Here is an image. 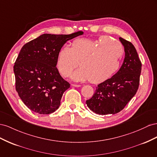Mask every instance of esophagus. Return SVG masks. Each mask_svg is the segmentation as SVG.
I'll use <instances>...</instances> for the list:
<instances>
[{"label": "esophagus", "instance_id": "obj_1", "mask_svg": "<svg viewBox=\"0 0 157 157\" xmlns=\"http://www.w3.org/2000/svg\"><path fill=\"white\" fill-rule=\"evenodd\" d=\"M71 86L72 87H80L81 86V85H78V84H71Z\"/></svg>", "mask_w": 157, "mask_h": 157}]
</instances>
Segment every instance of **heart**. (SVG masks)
Listing matches in <instances>:
<instances>
[{
  "mask_svg": "<svg viewBox=\"0 0 157 157\" xmlns=\"http://www.w3.org/2000/svg\"><path fill=\"white\" fill-rule=\"evenodd\" d=\"M124 55L122 44L109 37L97 40L78 39L71 46L59 51L56 67L64 77H68L78 63L80 68L71 75L75 81L97 83L109 79L118 70Z\"/></svg>",
  "mask_w": 157,
  "mask_h": 157,
  "instance_id": "b5f03b06",
  "label": "heart"
}]
</instances>
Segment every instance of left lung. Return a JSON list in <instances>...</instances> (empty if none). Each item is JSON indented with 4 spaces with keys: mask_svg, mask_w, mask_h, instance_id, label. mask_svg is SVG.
Segmentation results:
<instances>
[{
    "mask_svg": "<svg viewBox=\"0 0 157 157\" xmlns=\"http://www.w3.org/2000/svg\"><path fill=\"white\" fill-rule=\"evenodd\" d=\"M119 39L125 51L122 66L111 78L98 84L93 97L86 101L89 109L100 115L115 114L123 110L140 85L142 64L136 49L131 42Z\"/></svg>",
    "mask_w": 157,
    "mask_h": 157,
    "instance_id": "obj_1",
    "label": "left lung"
}]
</instances>
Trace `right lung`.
Here are the masks:
<instances>
[{"mask_svg":"<svg viewBox=\"0 0 157 157\" xmlns=\"http://www.w3.org/2000/svg\"><path fill=\"white\" fill-rule=\"evenodd\" d=\"M83 33H44L22 47L14 66L16 90L31 110L48 114L59 109L70 84L56 67L58 53L67 41Z\"/></svg>","mask_w":157,"mask_h":157,"instance_id":"right-lung-1","label":"right lung"}]
</instances>
